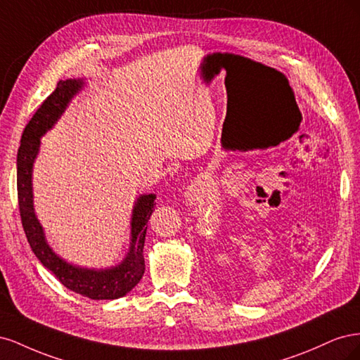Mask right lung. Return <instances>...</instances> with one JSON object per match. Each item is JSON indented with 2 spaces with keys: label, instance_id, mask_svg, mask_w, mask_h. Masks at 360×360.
<instances>
[{
  "label": "right lung",
  "instance_id": "1",
  "mask_svg": "<svg viewBox=\"0 0 360 360\" xmlns=\"http://www.w3.org/2000/svg\"><path fill=\"white\" fill-rule=\"evenodd\" d=\"M82 86L81 79L60 81L45 101L41 102L36 114L31 117L24 129L20 146L18 150V204L20 221H22L27 240L32 252L40 263L49 269L64 287L82 294L85 297L103 300L123 297L141 281L146 270L143 248L146 242L147 224L156 207L153 193L143 195L134 209L132 217V245L130 252L122 264L108 270H86L68 264L58 258L46 245L43 230L32 210L31 193V169L37 155L40 136L46 132L64 111V108Z\"/></svg>",
  "mask_w": 360,
  "mask_h": 360
}]
</instances>
